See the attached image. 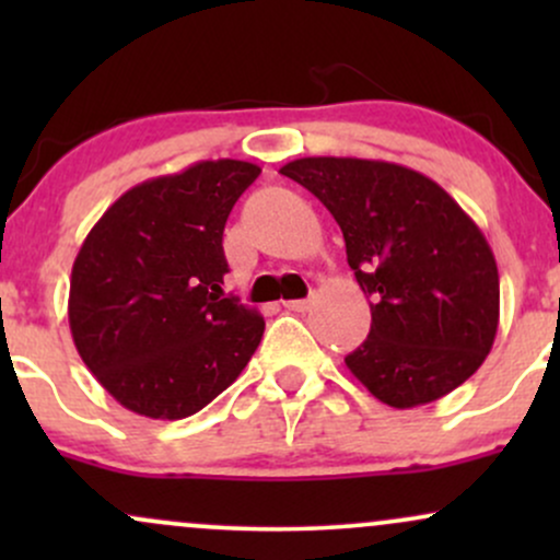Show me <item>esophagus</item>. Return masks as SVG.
I'll return each instance as SVG.
<instances>
[{"label": "esophagus", "mask_w": 560, "mask_h": 560, "mask_svg": "<svg viewBox=\"0 0 560 560\" xmlns=\"http://www.w3.org/2000/svg\"><path fill=\"white\" fill-rule=\"evenodd\" d=\"M284 307H287V311L302 313V311H307V307H311V300H287Z\"/></svg>", "instance_id": "obj_1"}]
</instances>
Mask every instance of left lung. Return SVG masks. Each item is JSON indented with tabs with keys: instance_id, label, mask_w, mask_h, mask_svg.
<instances>
[{
	"instance_id": "obj_1",
	"label": "left lung",
	"mask_w": 560,
	"mask_h": 560,
	"mask_svg": "<svg viewBox=\"0 0 560 560\" xmlns=\"http://www.w3.org/2000/svg\"><path fill=\"white\" fill-rule=\"evenodd\" d=\"M339 223L371 302V331L347 369L376 400L416 408L445 397L490 355L500 320L498 262L440 184L405 165L300 158L281 168Z\"/></svg>"
}]
</instances>
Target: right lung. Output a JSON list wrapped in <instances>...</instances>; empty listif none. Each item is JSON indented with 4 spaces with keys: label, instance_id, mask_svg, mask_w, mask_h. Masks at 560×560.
Instances as JSON below:
<instances>
[{
    "label": "right lung",
    "instance_id": "1",
    "mask_svg": "<svg viewBox=\"0 0 560 560\" xmlns=\"http://www.w3.org/2000/svg\"><path fill=\"white\" fill-rule=\"evenodd\" d=\"M260 168L202 160L120 195L70 273L81 361L124 408L178 421L236 382L266 320L223 292V229Z\"/></svg>",
    "mask_w": 560,
    "mask_h": 560
}]
</instances>
